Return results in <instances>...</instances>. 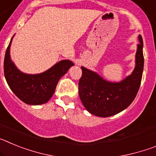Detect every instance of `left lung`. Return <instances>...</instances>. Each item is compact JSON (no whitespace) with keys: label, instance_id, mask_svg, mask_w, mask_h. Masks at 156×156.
Here are the masks:
<instances>
[{"label":"left lung","instance_id":"obj_1","mask_svg":"<svg viewBox=\"0 0 156 156\" xmlns=\"http://www.w3.org/2000/svg\"><path fill=\"white\" fill-rule=\"evenodd\" d=\"M133 73L119 83L104 80L95 72L81 67L82 76L79 81V95L83 105L90 113L108 117L126 108L134 100L142 78L144 69L143 40L138 36Z\"/></svg>","mask_w":156,"mask_h":156}]
</instances>
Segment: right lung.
I'll use <instances>...</instances> for the list:
<instances>
[{"label": "right lung", "instance_id": "obj_1", "mask_svg": "<svg viewBox=\"0 0 156 156\" xmlns=\"http://www.w3.org/2000/svg\"><path fill=\"white\" fill-rule=\"evenodd\" d=\"M12 41L7 48L4 61V72L8 86L26 104L38 105L47 103L52 97L60 78L74 64L69 60H62L42 73H22L11 59Z\"/></svg>", "mask_w": 156, "mask_h": 156}]
</instances>
